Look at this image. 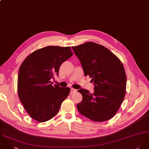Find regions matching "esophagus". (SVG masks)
<instances>
[{
    "label": "esophagus",
    "instance_id": "obj_1",
    "mask_svg": "<svg viewBox=\"0 0 149 149\" xmlns=\"http://www.w3.org/2000/svg\"><path fill=\"white\" fill-rule=\"evenodd\" d=\"M77 91V90L74 89V88H71V94L73 93H75Z\"/></svg>",
    "mask_w": 149,
    "mask_h": 149
}]
</instances>
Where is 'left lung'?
Returning <instances> with one entry per match:
<instances>
[{"label":"left lung","instance_id":"left-lung-1","mask_svg":"<svg viewBox=\"0 0 149 149\" xmlns=\"http://www.w3.org/2000/svg\"><path fill=\"white\" fill-rule=\"evenodd\" d=\"M85 76L94 82V93L78 90L82 101L77 105L79 113L97 122L112 118L125 94L127 78L119 58L106 47L93 42L72 47Z\"/></svg>","mask_w":149,"mask_h":149}]
</instances>
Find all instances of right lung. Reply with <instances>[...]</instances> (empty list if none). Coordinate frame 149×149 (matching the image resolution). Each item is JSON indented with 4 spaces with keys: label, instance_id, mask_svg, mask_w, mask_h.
Returning <instances> with one entry per match:
<instances>
[{
    "label": "right lung",
    "instance_id": "obj_1",
    "mask_svg": "<svg viewBox=\"0 0 149 149\" xmlns=\"http://www.w3.org/2000/svg\"><path fill=\"white\" fill-rule=\"evenodd\" d=\"M73 55L70 47L48 46L29 55L21 64L18 76V94L30 117L45 122L55 116L70 89L52 86L61 64Z\"/></svg>",
    "mask_w": 149,
    "mask_h": 149
}]
</instances>
